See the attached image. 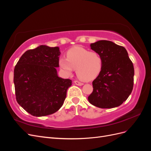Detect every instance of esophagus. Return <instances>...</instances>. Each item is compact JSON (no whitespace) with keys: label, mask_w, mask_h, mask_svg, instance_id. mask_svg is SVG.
<instances>
[{"label":"esophagus","mask_w":151,"mask_h":151,"mask_svg":"<svg viewBox=\"0 0 151 151\" xmlns=\"http://www.w3.org/2000/svg\"><path fill=\"white\" fill-rule=\"evenodd\" d=\"M74 83L77 85V86H83L84 84L83 83H81V82H79V81H74Z\"/></svg>","instance_id":"1"}]
</instances>
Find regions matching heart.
I'll return each instance as SVG.
<instances>
[{
    "instance_id": "heart-1",
    "label": "heart",
    "mask_w": 151,
    "mask_h": 151,
    "mask_svg": "<svg viewBox=\"0 0 151 151\" xmlns=\"http://www.w3.org/2000/svg\"><path fill=\"white\" fill-rule=\"evenodd\" d=\"M59 65L65 74L70 75L76 69L79 79L89 81L99 74L103 67V58L96 52L76 47L68 50L67 58H60Z\"/></svg>"
}]
</instances>
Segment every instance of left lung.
Here are the masks:
<instances>
[{"label":"left lung","mask_w":151,"mask_h":151,"mask_svg":"<svg viewBox=\"0 0 151 151\" xmlns=\"http://www.w3.org/2000/svg\"><path fill=\"white\" fill-rule=\"evenodd\" d=\"M91 48L101 55L103 67L93 81L89 103L101 108L120 106L129 98L134 87V68L127 51L107 40L91 43Z\"/></svg>","instance_id":"1"}]
</instances>
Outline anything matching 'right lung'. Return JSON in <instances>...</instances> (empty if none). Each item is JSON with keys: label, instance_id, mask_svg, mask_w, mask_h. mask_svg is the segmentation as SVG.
<instances>
[{"label": "right lung", "instance_id": "1", "mask_svg": "<svg viewBox=\"0 0 151 151\" xmlns=\"http://www.w3.org/2000/svg\"><path fill=\"white\" fill-rule=\"evenodd\" d=\"M59 48L46 45L29 50L22 55L14 70L16 101L35 116L57 111L64 102L71 80L57 75Z\"/></svg>", "mask_w": 151, "mask_h": 151}]
</instances>
